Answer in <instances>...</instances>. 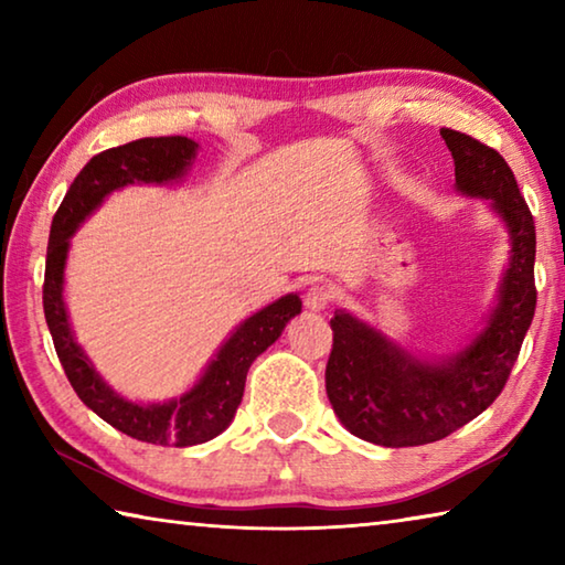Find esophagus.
<instances>
[{
	"label": "esophagus",
	"mask_w": 565,
	"mask_h": 565,
	"mask_svg": "<svg viewBox=\"0 0 565 565\" xmlns=\"http://www.w3.org/2000/svg\"><path fill=\"white\" fill-rule=\"evenodd\" d=\"M331 301H333V289H331V286H327V284H313L311 289L306 291V296H303L306 309H311V311L329 309Z\"/></svg>",
	"instance_id": "1"
}]
</instances>
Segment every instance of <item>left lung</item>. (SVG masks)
I'll list each match as a JSON object with an SVG mask.
<instances>
[{"mask_svg": "<svg viewBox=\"0 0 565 565\" xmlns=\"http://www.w3.org/2000/svg\"><path fill=\"white\" fill-rule=\"evenodd\" d=\"M441 137L454 157L456 186L489 199L509 226L511 262L486 329L441 363L408 356L349 313L331 319V406L353 436L388 448L441 441L483 414L509 381L535 313V224L511 167L463 131L444 127Z\"/></svg>", "mask_w": 565, "mask_h": 565, "instance_id": "obj_1", "label": "left lung"}]
</instances>
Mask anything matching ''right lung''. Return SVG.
<instances>
[{
    "instance_id": "right-lung-1",
    "label": "right lung",
    "mask_w": 565,
    "mask_h": 565,
    "mask_svg": "<svg viewBox=\"0 0 565 565\" xmlns=\"http://www.w3.org/2000/svg\"><path fill=\"white\" fill-rule=\"evenodd\" d=\"M194 151L196 141L186 137H145L92 157L72 181L64 202L52 218L42 289L46 327H50L56 356H60L76 396L117 431L137 438V441L177 448L204 444L232 424L236 408L242 404L248 366L281 337L286 323L296 313H301L299 296H281L279 301L248 317L218 349L204 376L186 394L164 401V404L145 406L114 394L94 371L84 351L76 347L70 321H66L62 289L70 236L102 204V199L109 191L134 184V181L161 184V181L181 177L194 159Z\"/></svg>"
}]
</instances>
